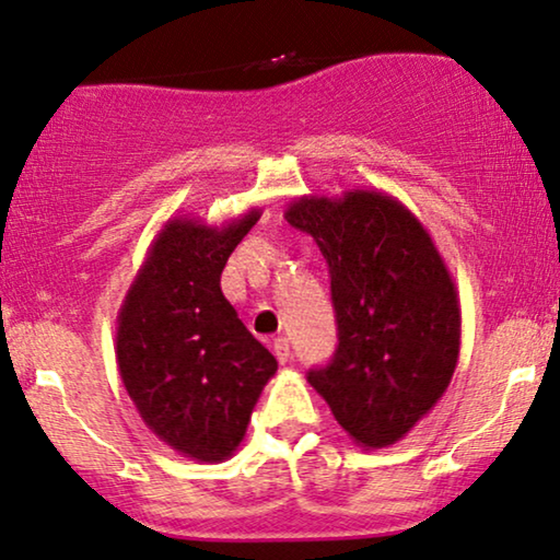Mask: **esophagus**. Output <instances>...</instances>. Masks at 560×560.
<instances>
[{
	"label": "esophagus",
	"instance_id": "obj_1",
	"mask_svg": "<svg viewBox=\"0 0 560 560\" xmlns=\"http://www.w3.org/2000/svg\"><path fill=\"white\" fill-rule=\"evenodd\" d=\"M273 355L279 363H287L292 358V350H289V340L287 338H273Z\"/></svg>",
	"mask_w": 560,
	"mask_h": 560
}]
</instances>
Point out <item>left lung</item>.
<instances>
[{"label": "left lung", "instance_id": "1", "mask_svg": "<svg viewBox=\"0 0 560 560\" xmlns=\"http://www.w3.org/2000/svg\"><path fill=\"white\" fill-rule=\"evenodd\" d=\"M284 218L330 266L338 350L310 384L355 445H394L456 371L460 304L448 266L422 222L378 189L304 194Z\"/></svg>", "mask_w": 560, "mask_h": 560}]
</instances>
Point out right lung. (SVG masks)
<instances>
[{
	"label": "right lung",
	"mask_w": 560,
	"mask_h": 560,
	"mask_svg": "<svg viewBox=\"0 0 560 560\" xmlns=\"http://www.w3.org/2000/svg\"><path fill=\"white\" fill-rule=\"evenodd\" d=\"M171 218L153 237L117 312V369L159 441L199 464L228 460L279 363L220 289L230 253L256 225Z\"/></svg>",
	"instance_id": "add662e5"
}]
</instances>
